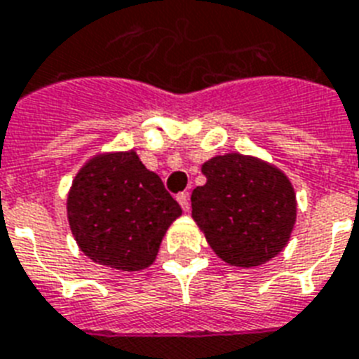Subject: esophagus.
Returning <instances> with one entry per match:
<instances>
[{
  "label": "esophagus",
  "instance_id": "34e87169",
  "mask_svg": "<svg viewBox=\"0 0 359 359\" xmlns=\"http://www.w3.org/2000/svg\"><path fill=\"white\" fill-rule=\"evenodd\" d=\"M176 200L180 201V205H182V209L185 212H189V209H191V201H189V192H180L176 196Z\"/></svg>",
  "mask_w": 359,
  "mask_h": 359
}]
</instances>
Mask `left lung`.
I'll use <instances>...</instances> for the list:
<instances>
[{
    "instance_id": "left-lung-1",
    "label": "left lung",
    "mask_w": 359,
    "mask_h": 359,
    "mask_svg": "<svg viewBox=\"0 0 359 359\" xmlns=\"http://www.w3.org/2000/svg\"><path fill=\"white\" fill-rule=\"evenodd\" d=\"M207 183L192 191V218L224 262L253 268L288 244L297 201L290 180L273 165L242 154L201 165Z\"/></svg>"
}]
</instances>
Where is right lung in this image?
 <instances>
[{
  "instance_id": "right-lung-1",
  "label": "right lung",
  "mask_w": 359,
  "mask_h": 359,
  "mask_svg": "<svg viewBox=\"0 0 359 359\" xmlns=\"http://www.w3.org/2000/svg\"><path fill=\"white\" fill-rule=\"evenodd\" d=\"M182 207L133 150L97 156L73 180L67 218L93 262L121 271L152 264Z\"/></svg>"
}]
</instances>
